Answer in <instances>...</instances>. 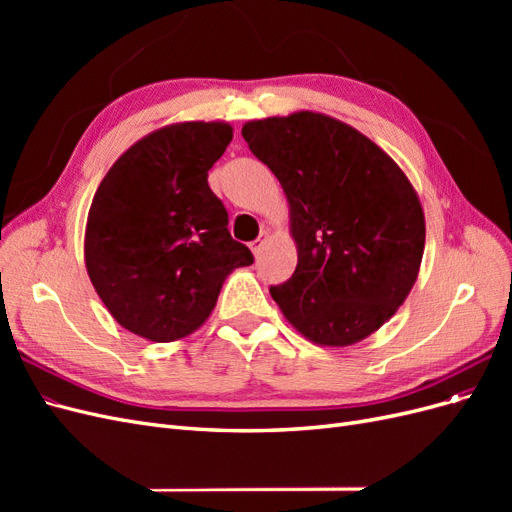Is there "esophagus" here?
Returning a JSON list of instances; mask_svg holds the SVG:
<instances>
[{
    "instance_id": "1",
    "label": "esophagus",
    "mask_w": 512,
    "mask_h": 512,
    "mask_svg": "<svg viewBox=\"0 0 512 512\" xmlns=\"http://www.w3.org/2000/svg\"><path fill=\"white\" fill-rule=\"evenodd\" d=\"M269 241V230H262L260 232V237L256 239V241H252L250 243V250H252V254L254 256H258L260 254V250H262V245H265Z\"/></svg>"
}]
</instances>
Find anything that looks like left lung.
<instances>
[{
    "instance_id": "1",
    "label": "left lung",
    "mask_w": 512,
    "mask_h": 512,
    "mask_svg": "<svg viewBox=\"0 0 512 512\" xmlns=\"http://www.w3.org/2000/svg\"><path fill=\"white\" fill-rule=\"evenodd\" d=\"M254 156L282 183L297 269L271 297L318 346L344 348L389 322L425 250L410 179L374 141L335 117L297 111L247 121Z\"/></svg>"
}]
</instances>
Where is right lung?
<instances>
[{"mask_svg":"<svg viewBox=\"0 0 512 512\" xmlns=\"http://www.w3.org/2000/svg\"><path fill=\"white\" fill-rule=\"evenodd\" d=\"M232 141L226 121H181L136 141L91 200L85 267L123 329L175 342L203 327L226 277L254 262L207 183Z\"/></svg>","mask_w":512,"mask_h":512,"instance_id":"right-lung-1","label":"right lung"}]
</instances>
